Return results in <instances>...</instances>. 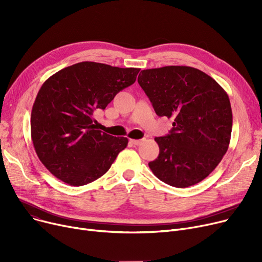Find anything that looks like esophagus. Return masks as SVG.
<instances>
[{
    "label": "esophagus",
    "mask_w": 262,
    "mask_h": 262,
    "mask_svg": "<svg viewBox=\"0 0 262 262\" xmlns=\"http://www.w3.org/2000/svg\"><path fill=\"white\" fill-rule=\"evenodd\" d=\"M143 141H144V139H139V140H137V139H132V140H130V142H132L133 144H135V145H140Z\"/></svg>",
    "instance_id": "obj_1"
}]
</instances>
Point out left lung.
<instances>
[{"instance_id":"obj_1","label":"left lung","mask_w":262,"mask_h":262,"mask_svg":"<svg viewBox=\"0 0 262 262\" xmlns=\"http://www.w3.org/2000/svg\"><path fill=\"white\" fill-rule=\"evenodd\" d=\"M138 82L157 116L173 119L170 134L155 138L159 155L149 169L176 188L202 182L228 149L232 113L227 93L212 77L187 66L147 69Z\"/></svg>"}]
</instances>
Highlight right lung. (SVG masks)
Returning a JSON list of instances; mask_svg holds the SVG:
<instances>
[{
    "label": "right lung",
    "mask_w": 262,
    "mask_h": 262,
    "mask_svg": "<svg viewBox=\"0 0 262 262\" xmlns=\"http://www.w3.org/2000/svg\"><path fill=\"white\" fill-rule=\"evenodd\" d=\"M139 71L82 61L43 82L32 109L31 134L37 156L55 177L78 187L112 167L128 139L99 130L93 114L133 85Z\"/></svg>",
    "instance_id": "right-lung-1"
}]
</instances>
